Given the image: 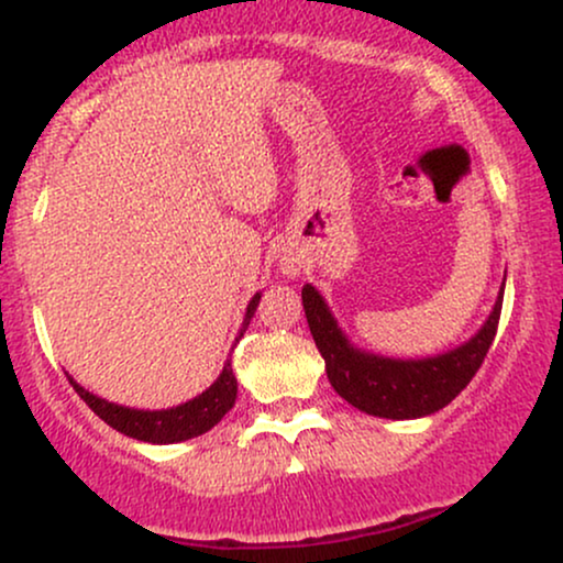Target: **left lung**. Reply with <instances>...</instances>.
Instances as JSON below:
<instances>
[{
    "label": "left lung",
    "instance_id": "1",
    "mask_svg": "<svg viewBox=\"0 0 563 563\" xmlns=\"http://www.w3.org/2000/svg\"><path fill=\"white\" fill-rule=\"evenodd\" d=\"M506 288V280H503ZM503 288L482 331L466 344L426 360H391L349 344L314 286L301 288L309 331L325 360L328 380L349 405L367 416L407 421L442 410L476 376L493 346L503 309Z\"/></svg>",
    "mask_w": 563,
    "mask_h": 563
}]
</instances>
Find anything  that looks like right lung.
Wrapping results in <instances>:
<instances>
[{
  "mask_svg": "<svg viewBox=\"0 0 563 563\" xmlns=\"http://www.w3.org/2000/svg\"><path fill=\"white\" fill-rule=\"evenodd\" d=\"M260 299L262 294H256L254 299L249 301V309H245V318L235 344L241 341V335L245 333V328H249L251 318H254L256 307H260ZM68 380L84 402L92 407L97 416L111 426V429L151 444H174V442H185V439L206 434V431L214 429V426L228 416L230 407L235 405V397H238V380H235V373H232L230 360L224 363L222 373H219V378L209 386V389L198 394V397L190 399V402L169 407V410H134V407L113 405L108 402V399L95 397L92 391L84 389V386L76 384L70 376Z\"/></svg>",
  "mask_w": 563,
  "mask_h": 563,
  "instance_id": "obj_1",
  "label": "right lung"
}]
</instances>
